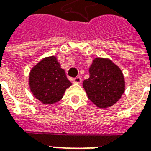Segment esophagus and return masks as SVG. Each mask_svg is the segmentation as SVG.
I'll list each match as a JSON object with an SVG mask.
<instances>
[{"instance_id": "esophagus-1", "label": "esophagus", "mask_w": 151, "mask_h": 151, "mask_svg": "<svg viewBox=\"0 0 151 151\" xmlns=\"http://www.w3.org/2000/svg\"><path fill=\"white\" fill-rule=\"evenodd\" d=\"M73 83H75V84H80V83L82 82V78H81L80 77H77V78H73Z\"/></svg>"}]
</instances>
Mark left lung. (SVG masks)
Masks as SVG:
<instances>
[{
    "instance_id": "obj_1",
    "label": "left lung",
    "mask_w": 151,
    "mask_h": 151,
    "mask_svg": "<svg viewBox=\"0 0 151 151\" xmlns=\"http://www.w3.org/2000/svg\"><path fill=\"white\" fill-rule=\"evenodd\" d=\"M89 73V78L82 83L89 99L99 108L116 104L125 91V80L120 67L109 58L96 57Z\"/></svg>"
}]
</instances>
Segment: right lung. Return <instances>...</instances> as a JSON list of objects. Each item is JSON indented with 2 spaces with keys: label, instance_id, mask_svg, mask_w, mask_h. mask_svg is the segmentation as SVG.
<instances>
[{
  "label": "right lung",
  "instance_id": "right-lung-1",
  "mask_svg": "<svg viewBox=\"0 0 151 151\" xmlns=\"http://www.w3.org/2000/svg\"><path fill=\"white\" fill-rule=\"evenodd\" d=\"M28 84L35 98L45 105L59 102L72 85L55 56H45L31 68Z\"/></svg>",
  "mask_w": 151,
  "mask_h": 151
}]
</instances>
